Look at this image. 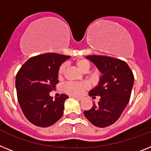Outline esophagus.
I'll use <instances>...</instances> for the list:
<instances>
[{"label":"esophagus","mask_w":151,"mask_h":151,"mask_svg":"<svg viewBox=\"0 0 151 151\" xmlns=\"http://www.w3.org/2000/svg\"><path fill=\"white\" fill-rule=\"evenodd\" d=\"M72 97H73V98H75V99L78 100V101H81V100H82V97H77V96H72Z\"/></svg>","instance_id":"1"}]
</instances>
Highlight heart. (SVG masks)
Listing matches in <instances>:
<instances>
[{"label": "heart", "instance_id": "1", "mask_svg": "<svg viewBox=\"0 0 151 151\" xmlns=\"http://www.w3.org/2000/svg\"><path fill=\"white\" fill-rule=\"evenodd\" d=\"M76 65L79 69L81 70H87L90 68L89 62L87 61L86 59H79V60H76L75 62ZM66 69V65L64 64H62L59 67L58 70V75L59 78H61L62 76L64 75V71ZM88 87L86 82H79V83H68L65 84L64 87V90L68 93L70 94L75 95V96H79L83 93V91L85 89H87Z\"/></svg>", "mask_w": 151, "mask_h": 151}]
</instances>
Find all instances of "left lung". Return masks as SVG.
<instances>
[{
    "mask_svg": "<svg viewBox=\"0 0 151 151\" xmlns=\"http://www.w3.org/2000/svg\"><path fill=\"white\" fill-rule=\"evenodd\" d=\"M86 58L102 73L98 85L89 91L91 97L100 96L98 104L84 111L86 118L94 126L106 127L119 119L130 101L134 77L126 62L101 55Z\"/></svg>",
    "mask_w": 151,
    "mask_h": 151,
    "instance_id": "obj_1",
    "label": "left lung"
}]
</instances>
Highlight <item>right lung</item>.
I'll list each match as a JSON object with an SVG mask.
<instances>
[{"mask_svg":"<svg viewBox=\"0 0 151 151\" xmlns=\"http://www.w3.org/2000/svg\"><path fill=\"white\" fill-rule=\"evenodd\" d=\"M69 58L55 53L40 54L28 59L17 72V100L24 116L33 124L47 127L61 118L68 96L60 94L54 100L49 93L59 82L58 68Z\"/></svg>","mask_w":151,"mask_h":151,"instance_id":"add662e5","label":"right lung"}]
</instances>
